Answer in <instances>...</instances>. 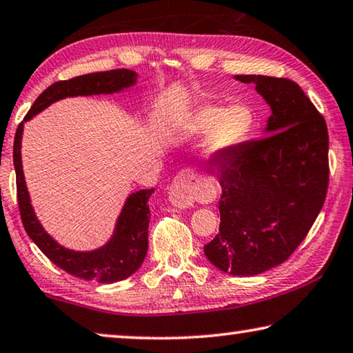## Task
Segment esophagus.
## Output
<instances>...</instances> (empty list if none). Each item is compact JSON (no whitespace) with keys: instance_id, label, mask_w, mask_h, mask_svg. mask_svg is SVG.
I'll return each mask as SVG.
<instances>
[{"instance_id":"1","label":"esophagus","mask_w":353,"mask_h":353,"mask_svg":"<svg viewBox=\"0 0 353 353\" xmlns=\"http://www.w3.org/2000/svg\"><path fill=\"white\" fill-rule=\"evenodd\" d=\"M199 197V183L194 173L180 172L173 178L172 186L169 189V200L176 208H190Z\"/></svg>"}]
</instances>
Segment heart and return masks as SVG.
Listing matches in <instances>:
<instances>
[{"label":"heart","instance_id":"heart-1","mask_svg":"<svg viewBox=\"0 0 353 353\" xmlns=\"http://www.w3.org/2000/svg\"><path fill=\"white\" fill-rule=\"evenodd\" d=\"M256 125V115L244 103H233L228 108L205 105L199 108L186 122L192 134H203L205 152L210 158H225L241 148L250 139Z\"/></svg>","mask_w":353,"mask_h":353}]
</instances>
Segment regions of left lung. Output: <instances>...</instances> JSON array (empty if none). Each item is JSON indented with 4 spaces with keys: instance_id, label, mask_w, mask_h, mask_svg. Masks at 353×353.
I'll use <instances>...</instances> for the list:
<instances>
[{
    "instance_id": "left-lung-1",
    "label": "left lung",
    "mask_w": 353,
    "mask_h": 353,
    "mask_svg": "<svg viewBox=\"0 0 353 353\" xmlns=\"http://www.w3.org/2000/svg\"><path fill=\"white\" fill-rule=\"evenodd\" d=\"M272 109L269 136L247 141L214 167L222 186L221 227L205 255L223 272L258 275L285 263L307 238L327 197L325 119L297 83L238 74Z\"/></svg>"
}]
</instances>
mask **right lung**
<instances>
[{
    "instance_id": "add662e5",
    "label": "right lung",
    "mask_w": 353,
    "mask_h": 353,
    "mask_svg": "<svg viewBox=\"0 0 353 353\" xmlns=\"http://www.w3.org/2000/svg\"><path fill=\"white\" fill-rule=\"evenodd\" d=\"M136 83V73L126 68H117L111 72H98L81 74V77L57 81L45 89L34 101L23 122L30 120L32 115L43 111L46 106L65 97L112 94ZM23 122L19 125L14 139V165L17 176V200H19L20 217L30 238L42 250L43 255L65 270L67 274L83 280H95L98 283H115L128 279L141 268L148 250V223L150 210L148 199L153 189H143L131 194L119 217L117 230L109 241V244L95 252H72L59 244L45 233L39 223L30 203V195L25 184L21 169V132Z\"/></svg>"
}]
</instances>
